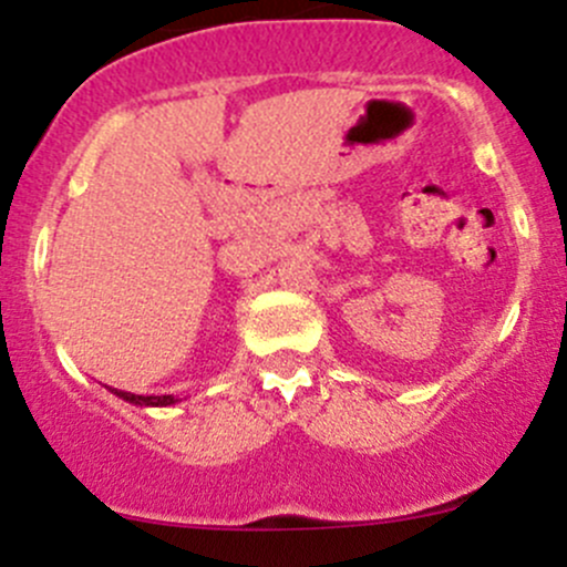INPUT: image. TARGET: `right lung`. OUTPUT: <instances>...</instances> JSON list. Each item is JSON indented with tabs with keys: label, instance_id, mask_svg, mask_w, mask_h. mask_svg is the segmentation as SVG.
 <instances>
[{
	"label": "right lung",
	"instance_id": "add662e5",
	"mask_svg": "<svg viewBox=\"0 0 567 567\" xmlns=\"http://www.w3.org/2000/svg\"><path fill=\"white\" fill-rule=\"evenodd\" d=\"M111 393H116L118 399H124V402L130 404H141V408H168V404H176L178 399L176 396H138V393H127V391H116L111 389Z\"/></svg>",
	"mask_w": 567,
	"mask_h": 567
}]
</instances>
